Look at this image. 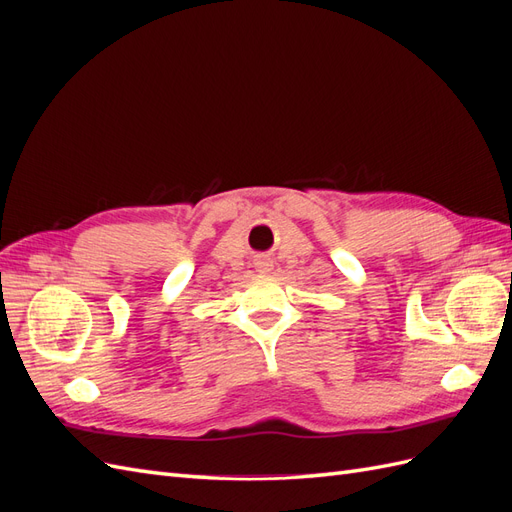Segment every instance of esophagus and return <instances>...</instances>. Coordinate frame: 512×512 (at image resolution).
I'll use <instances>...</instances> for the list:
<instances>
[{
    "mask_svg": "<svg viewBox=\"0 0 512 512\" xmlns=\"http://www.w3.org/2000/svg\"><path fill=\"white\" fill-rule=\"evenodd\" d=\"M256 267H258L260 271H271L273 265H271V260H269L267 256H260V258L256 260Z\"/></svg>",
    "mask_w": 512,
    "mask_h": 512,
    "instance_id": "34e87169",
    "label": "esophagus"
}]
</instances>
